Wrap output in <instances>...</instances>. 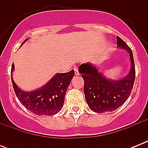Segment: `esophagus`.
Instances as JSON below:
<instances>
[{"label":"esophagus","instance_id":"obj_1","mask_svg":"<svg viewBox=\"0 0 148 148\" xmlns=\"http://www.w3.org/2000/svg\"><path fill=\"white\" fill-rule=\"evenodd\" d=\"M74 72H75V74H76V75H80V73H79V71H78V69H77V67H75V68H74Z\"/></svg>","mask_w":148,"mask_h":148}]
</instances>
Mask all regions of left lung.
<instances>
[{"label":"left lung","mask_w":148,"mask_h":148,"mask_svg":"<svg viewBox=\"0 0 148 148\" xmlns=\"http://www.w3.org/2000/svg\"><path fill=\"white\" fill-rule=\"evenodd\" d=\"M117 47L129 52L131 68L127 77L119 81L106 78L98 70L90 64H83L78 71L84 81V91L87 103L91 110L96 113L113 111L120 108L127 100L133 89L135 80V66L133 53L128 45L117 36Z\"/></svg>","instance_id":"1"}]
</instances>
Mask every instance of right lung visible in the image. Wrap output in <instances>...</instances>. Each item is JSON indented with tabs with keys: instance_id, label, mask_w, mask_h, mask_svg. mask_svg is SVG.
Segmentation results:
<instances>
[{
	"instance_id": "1",
	"label": "right lung",
	"mask_w": 148,
	"mask_h": 148,
	"mask_svg": "<svg viewBox=\"0 0 148 148\" xmlns=\"http://www.w3.org/2000/svg\"><path fill=\"white\" fill-rule=\"evenodd\" d=\"M14 67L13 64L11 73ZM74 76V70L67 73L57 74L42 88L31 92L21 90L12 77L11 81L15 95L22 105L37 115L50 116L61 110L64 103L65 93Z\"/></svg>"
}]
</instances>
